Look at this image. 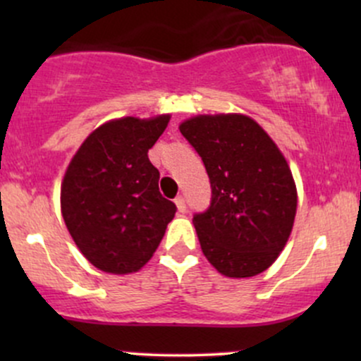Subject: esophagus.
Instances as JSON below:
<instances>
[{
    "mask_svg": "<svg viewBox=\"0 0 361 361\" xmlns=\"http://www.w3.org/2000/svg\"><path fill=\"white\" fill-rule=\"evenodd\" d=\"M175 204H176V209H178V212H186V204H185V198H183V195H178V197L175 198Z\"/></svg>",
    "mask_w": 361,
    "mask_h": 361,
    "instance_id": "1",
    "label": "esophagus"
}]
</instances>
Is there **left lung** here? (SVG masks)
Instances as JSON below:
<instances>
[{"instance_id":"1","label":"left lung","mask_w":361,"mask_h":361,"mask_svg":"<svg viewBox=\"0 0 361 361\" xmlns=\"http://www.w3.org/2000/svg\"><path fill=\"white\" fill-rule=\"evenodd\" d=\"M180 132L204 161L212 202L193 217L205 258L221 275L250 279L271 267L297 212L292 171L256 120L243 114L197 115Z\"/></svg>"}]
</instances>
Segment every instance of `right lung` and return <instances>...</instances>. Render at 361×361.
Wrapping results in <instances>:
<instances>
[{
    "instance_id": "obj_1",
    "label": "right lung",
    "mask_w": 361,
    "mask_h": 361,
    "mask_svg": "<svg viewBox=\"0 0 361 361\" xmlns=\"http://www.w3.org/2000/svg\"><path fill=\"white\" fill-rule=\"evenodd\" d=\"M171 115L122 117L82 140L61 183V214L78 250L111 275L139 271L159 246L176 205L159 193L147 151Z\"/></svg>"
}]
</instances>
